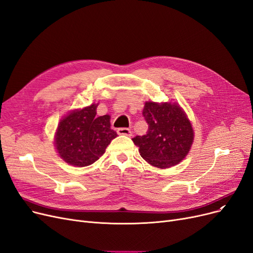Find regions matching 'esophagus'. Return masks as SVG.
Instances as JSON below:
<instances>
[{
	"instance_id": "34e87169",
	"label": "esophagus",
	"mask_w": 253,
	"mask_h": 253,
	"mask_svg": "<svg viewBox=\"0 0 253 253\" xmlns=\"http://www.w3.org/2000/svg\"><path fill=\"white\" fill-rule=\"evenodd\" d=\"M117 132L120 135H126V136L131 135V131H130V129H128V128H119L117 130Z\"/></svg>"
}]
</instances>
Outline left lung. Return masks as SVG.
<instances>
[{"label": "left lung", "instance_id": "8db88e82", "mask_svg": "<svg viewBox=\"0 0 253 253\" xmlns=\"http://www.w3.org/2000/svg\"><path fill=\"white\" fill-rule=\"evenodd\" d=\"M143 117L148 131L132 141L144 160L161 169L182 161L193 144L194 131L180 106L176 103L146 102Z\"/></svg>", "mask_w": 253, "mask_h": 253}]
</instances>
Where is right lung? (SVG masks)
<instances>
[{
  "label": "right lung",
  "mask_w": 253,
  "mask_h": 253,
  "mask_svg": "<svg viewBox=\"0 0 253 253\" xmlns=\"http://www.w3.org/2000/svg\"><path fill=\"white\" fill-rule=\"evenodd\" d=\"M97 104L72 111L59 122L55 136L57 152L64 162L86 167L104 154L111 139L118 136L110 129L108 115L96 117Z\"/></svg>",
  "instance_id": "obj_1"
}]
</instances>
